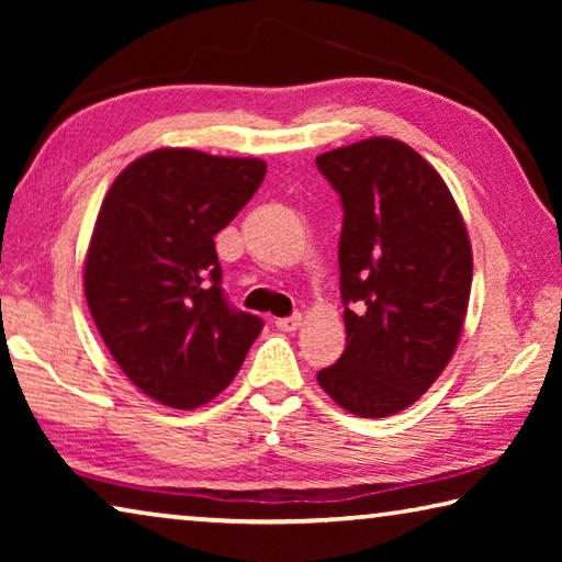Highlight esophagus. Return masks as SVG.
I'll list each match as a JSON object with an SVG mask.
<instances>
[{"label": "esophagus", "instance_id": "obj_1", "mask_svg": "<svg viewBox=\"0 0 562 562\" xmlns=\"http://www.w3.org/2000/svg\"><path fill=\"white\" fill-rule=\"evenodd\" d=\"M300 325H302V315H290V317L274 319V327L282 329V331H294V329H300Z\"/></svg>", "mask_w": 562, "mask_h": 562}]
</instances>
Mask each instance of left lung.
I'll return each instance as SVG.
<instances>
[{"label": "left lung", "instance_id": "1", "mask_svg": "<svg viewBox=\"0 0 562 562\" xmlns=\"http://www.w3.org/2000/svg\"><path fill=\"white\" fill-rule=\"evenodd\" d=\"M337 190L339 292L347 347L317 382L347 412L392 416L412 406L459 345L473 255L451 190L396 138L317 156Z\"/></svg>", "mask_w": 562, "mask_h": 562}]
</instances>
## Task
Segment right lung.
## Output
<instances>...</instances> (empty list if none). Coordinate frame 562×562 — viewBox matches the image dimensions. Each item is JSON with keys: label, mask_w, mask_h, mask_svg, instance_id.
Wrapping results in <instances>:
<instances>
[{"label": "right lung", "mask_w": 562, "mask_h": 562, "mask_svg": "<svg viewBox=\"0 0 562 562\" xmlns=\"http://www.w3.org/2000/svg\"><path fill=\"white\" fill-rule=\"evenodd\" d=\"M260 158L158 148L113 180L83 290L111 357L156 402L195 408L233 382L262 331L227 302L213 237L265 178Z\"/></svg>", "instance_id": "right-lung-1"}]
</instances>
